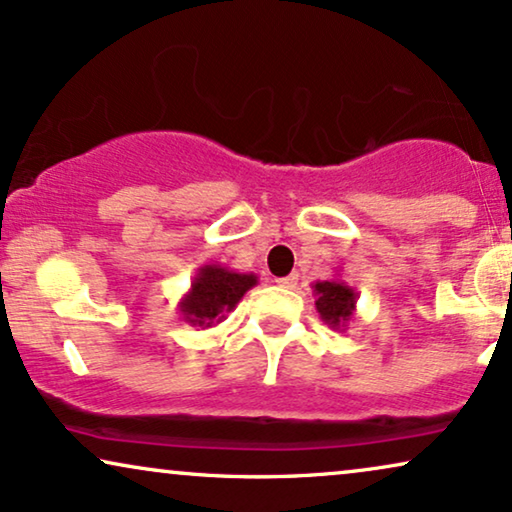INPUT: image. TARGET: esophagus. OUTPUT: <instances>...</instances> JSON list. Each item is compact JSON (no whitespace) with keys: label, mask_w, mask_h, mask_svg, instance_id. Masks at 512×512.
<instances>
[{"label":"esophagus","mask_w":512,"mask_h":512,"mask_svg":"<svg viewBox=\"0 0 512 512\" xmlns=\"http://www.w3.org/2000/svg\"><path fill=\"white\" fill-rule=\"evenodd\" d=\"M276 285H281V288H295V285H297V274L276 278Z\"/></svg>","instance_id":"34e87169"}]
</instances>
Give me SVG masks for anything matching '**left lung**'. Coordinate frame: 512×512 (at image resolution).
Returning a JSON list of instances; mask_svg holds the SVG:
<instances>
[{"instance_id":"1","label":"left lung","mask_w":512,"mask_h":512,"mask_svg":"<svg viewBox=\"0 0 512 512\" xmlns=\"http://www.w3.org/2000/svg\"><path fill=\"white\" fill-rule=\"evenodd\" d=\"M316 295V309L320 320L332 330L344 332L346 325L356 318L358 292L346 285L342 278H330V281H316L311 285Z\"/></svg>"}]
</instances>
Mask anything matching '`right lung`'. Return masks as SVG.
I'll return each mask as SVG.
<instances>
[{"instance_id":"1","label":"right lung","mask_w":512,"mask_h":512,"mask_svg":"<svg viewBox=\"0 0 512 512\" xmlns=\"http://www.w3.org/2000/svg\"><path fill=\"white\" fill-rule=\"evenodd\" d=\"M257 285L255 274H241L222 264H203L196 269L192 288L177 302L180 316L192 327L208 330L236 309L245 292Z\"/></svg>"}]
</instances>
